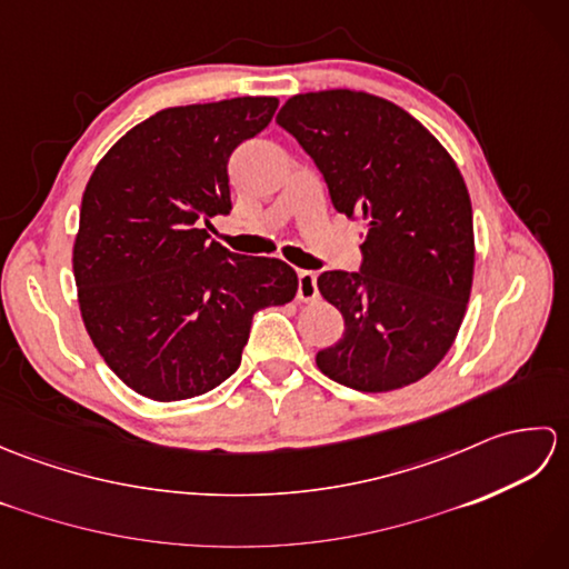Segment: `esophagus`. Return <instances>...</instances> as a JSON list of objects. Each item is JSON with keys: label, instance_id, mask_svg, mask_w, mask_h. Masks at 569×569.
Listing matches in <instances>:
<instances>
[{"label": "esophagus", "instance_id": "obj_1", "mask_svg": "<svg viewBox=\"0 0 569 569\" xmlns=\"http://www.w3.org/2000/svg\"><path fill=\"white\" fill-rule=\"evenodd\" d=\"M318 291V273L316 271H298V300H316Z\"/></svg>", "mask_w": 569, "mask_h": 569}]
</instances>
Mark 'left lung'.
<instances>
[{
	"mask_svg": "<svg viewBox=\"0 0 569 569\" xmlns=\"http://www.w3.org/2000/svg\"><path fill=\"white\" fill-rule=\"evenodd\" d=\"M278 127L316 161L337 212L367 224L359 271L318 276L345 318L318 369L355 391L403 389L452 347L475 273L471 202L442 143L401 107L355 90L296 94Z\"/></svg>",
	"mask_w": 569,
	"mask_h": 569,
	"instance_id": "1",
	"label": "left lung"
}]
</instances>
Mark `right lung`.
<instances>
[{"label": "right lung", "mask_w": 569, "mask_h": 569, "mask_svg": "<svg viewBox=\"0 0 569 569\" xmlns=\"http://www.w3.org/2000/svg\"><path fill=\"white\" fill-rule=\"evenodd\" d=\"M276 98L161 110L129 129L84 188L72 247L92 345L153 401H183L232 377L261 308L298 291L281 259L208 241L229 214V156L269 127Z\"/></svg>", "instance_id": "obj_1"}]
</instances>
